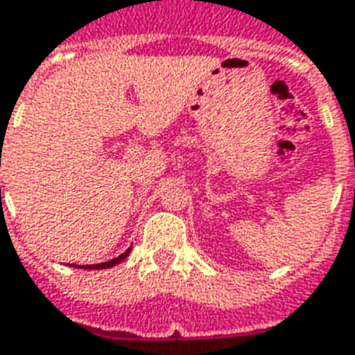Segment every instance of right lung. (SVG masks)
<instances>
[{
  "label": "right lung",
  "instance_id": "1",
  "mask_svg": "<svg viewBox=\"0 0 355 355\" xmlns=\"http://www.w3.org/2000/svg\"><path fill=\"white\" fill-rule=\"evenodd\" d=\"M130 250H132V248H128V250L124 251L123 255H119L117 259H113V261L102 262V264H89V266H76V268H85V270H104V268H112L115 266V264H119V262H123L124 259L130 255ZM72 266H74V264H72Z\"/></svg>",
  "mask_w": 355,
  "mask_h": 355
}]
</instances>
